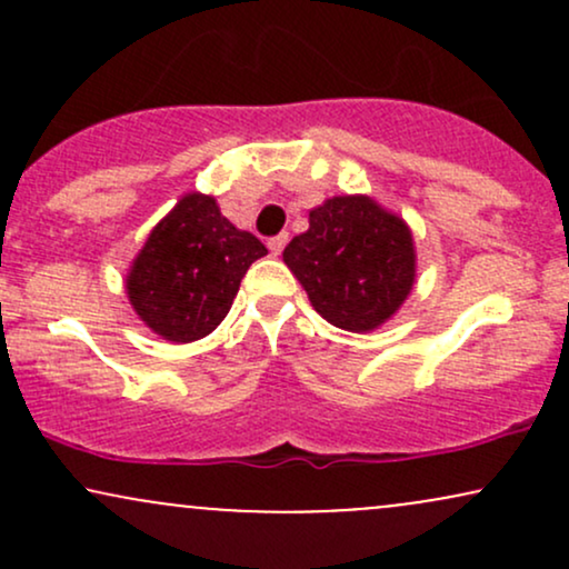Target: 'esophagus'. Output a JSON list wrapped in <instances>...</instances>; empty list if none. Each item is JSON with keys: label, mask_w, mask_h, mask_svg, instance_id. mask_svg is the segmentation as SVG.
Listing matches in <instances>:
<instances>
[{"label": "esophagus", "mask_w": 569, "mask_h": 569, "mask_svg": "<svg viewBox=\"0 0 569 569\" xmlns=\"http://www.w3.org/2000/svg\"><path fill=\"white\" fill-rule=\"evenodd\" d=\"M286 243H289V232H280V234H276V238L267 240V248H270L272 257H278V253L286 248Z\"/></svg>", "instance_id": "obj_1"}]
</instances>
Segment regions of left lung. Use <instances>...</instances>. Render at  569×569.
Returning <instances> with one entry per match:
<instances>
[{"label":"left lung","instance_id":"left-lung-1","mask_svg":"<svg viewBox=\"0 0 569 569\" xmlns=\"http://www.w3.org/2000/svg\"><path fill=\"white\" fill-rule=\"evenodd\" d=\"M312 307L331 326L367 335L396 316L415 286L407 221L367 194H339L310 211V230L283 251Z\"/></svg>","mask_w":569,"mask_h":569}]
</instances>
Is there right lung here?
Here are the masks:
<instances>
[{"label": "right lung", "instance_id": "1", "mask_svg": "<svg viewBox=\"0 0 569 569\" xmlns=\"http://www.w3.org/2000/svg\"><path fill=\"white\" fill-rule=\"evenodd\" d=\"M264 253L257 234L221 217L211 194L189 192L130 264L128 299L154 335L194 342L224 321L246 270Z\"/></svg>", "mask_w": 569, "mask_h": 569}]
</instances>
